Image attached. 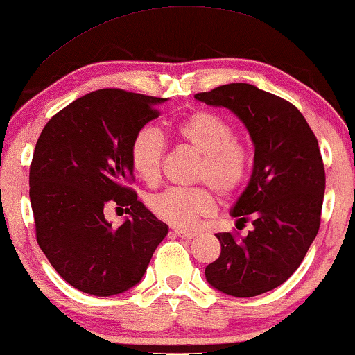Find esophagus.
Here are the masks:
<instances>
[{"instance_id":"34e87169","label":"esophagus","mask_w":355,"mask_h":355,"mask_svg":"<svg viewBox=\"0 0 355 355\" xmlns=\"http://www.w3.org/2000/svg\"><path fill=\"white\" fill-rule=\"evenodd\" d=\"M173 234L174 235H178V237H182V239H187V240H190V239H193L195 235H197V232H195V230H187V229H173Z\"/></svg>"}]
</instances>
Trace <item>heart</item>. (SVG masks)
I'll list each match as a JSON object with an SVG mask.
<instances>
[{
    "instance_id": "1",
    "label": "heart",
    "mask_w": 355,
    "mask_h": 355,
    "mask_svg": "<svg viewBox=\"0 0 355 355\" xmlns=\"http://www.w3.org/2000/svg\"><path fill=\"white\" fill-rule=\"evenodd\" d=\"M176 135L202 155L195 181L209 184L223 198L240 192L250 176L253 155L250 147L235 137L237 131L227 118L211 110H195L178 123ZM165 148V136L157 126H142L130 147V162L136 176L147 184H155L160 178ZM147 207L168 224L190 227L198 218L213 211L214 198L203 186L168 187L148 195Z\"/></svg>"
}]
</instances>
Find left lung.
<instances>
[{"mask_svg":"<svg viewBox=\"0 0 355 355\" xmlns=\"http://www.w3.org/2000/svg\"><path fill=\"white\" fill-rule=\"evenodd\" d=\"M195 99L225 107L254 144L250 182L230 214L254 229L246 237L216 234L220 254L205 269L213 288L237 297L263 295L293 275L320 227L325 168L317 137L288 101L246 83H230Z\"/></svg>","mask_w":355,"mask_h":355,"instance_id":"obj_1","label":"left lung"}]
</instances>
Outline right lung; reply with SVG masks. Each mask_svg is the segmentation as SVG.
I'll return each instance as SVG.
<instances>
[{
  "mask_svg": "<svg viewBox=\"0 0 355 355\" xmlns=\"http://www.w3.org/2000/svg\"><path fill=\"white\" fill-rule=\"evenodd\" d=\"M166 99L123 89L92 91L46 123L30 165V202L40 248L76 290L114 296L137 285L168 225L126 186L131 141ZM109 204L130 218L118 228Z\"/></svg>",
  "mask_w": 355,
  "mask_h": 355,
  "instance_id": "obj_1",
  "label": "right lung"
}]
</instances>
